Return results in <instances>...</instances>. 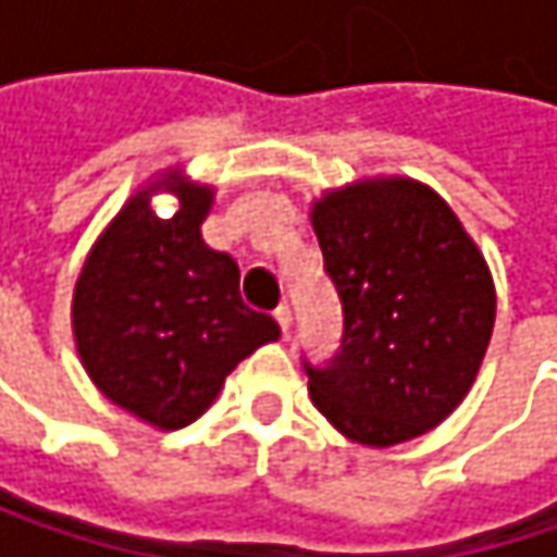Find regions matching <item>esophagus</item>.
<instances>
[{
	"label": "esophagus",
	"instance_id": "esophagus-1",
	"mask_svg": "<svg viewBox=\"0 0 557 557\" xmlns=\"http://www.w3.org/2000/svg\"><path fill=\"white\" fill-rule=\"evenodd\" d=\"M274 319H277L280 332H283V335H289V322H293V315H289V306H277V309H274Z\"/></svg>",
	"mask_w": 557,
	"mask_h": 557
}]
</instances>
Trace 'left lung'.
<instances>
[{
    "mask_svg": "<svg viewBox=\"0 0 557 557\" xmlns=\"http://www.w3.org/2000/svg\"><path fill=\"white\" fill-rule=\"evenodd\" d=\"M312 228L342 302L338 351L302 358L315 409L374 448L422 435L465 399L491 345L497 296L481 251L412 180L329 193Z\"/></svg>",
    "mask_w": 557,
    "mask_h": 557,
    "instance_id": "1",
    "label": "left lung"
}]
</instances>
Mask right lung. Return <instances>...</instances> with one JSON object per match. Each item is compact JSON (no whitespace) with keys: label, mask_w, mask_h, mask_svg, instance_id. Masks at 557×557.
Here are the masks:
<instances>
[{"label":"right lung","mask_w":557,"mask_h":557,"mask_svg":"<svg viewBox=\"0 0 557 557\" xmlns=\"http://www.w3.org/2000/svg\"><path fill=\"white\" fill-rule=\"evenodd\" d=\"M141 189L86 258L73 296L79 358L112 403L180 429L199 419L225 377L280 325L245 306L238 264L202 245L212 189L183 186L161 219Z\"/></svg>","instance_id":"right-lung-1"}]
</instances>
